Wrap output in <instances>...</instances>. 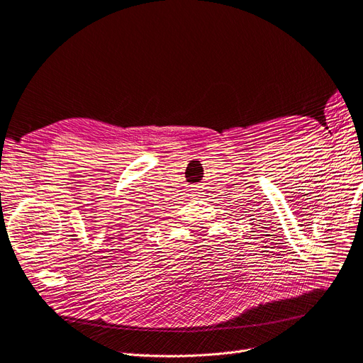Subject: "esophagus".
Here are the masks:
<instances>
[{
  "label": "esophagus",
  "mask_w": 363,
  "mask_h": 363,
  "mask_svg": "<svg viewBox=\"0 0 363 363\" xmlns=\"http://www.w3.org/2000/svg\"><path fill=\"white\" fill-rule=\"evenodd\" d=\"M190 196H191V197H193V199H197V197H199V196H200V193H199V191H197V190H196V189H193V194H190Z\"/></svg>",
  "instance_id": "34e87169"
}]
</instances>
